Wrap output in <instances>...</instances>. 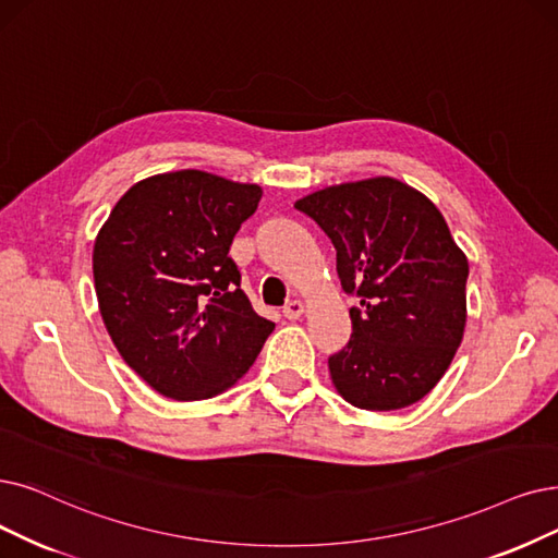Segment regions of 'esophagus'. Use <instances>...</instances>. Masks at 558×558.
I'll return each instance as SVG.
<instances>
[{"label":"esophagus","mask_w":558,"mask_h":558,"mask_svg":"<svg viewBox=\"0 0 558 558\" xmlns=\"http://www.w3.org/2000/svg\"><path fill=\"white\" fill-rule=\"evenodd\" d=\"M302 314H304V304L300 300H291L283 306V316L288 320H298Z\"/></svg>","instance_id":"34e87169"}]
</instances>
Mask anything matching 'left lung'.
I'll return each instance as SVG.
<instances>
[{
    "label": "left lung",
    "mask_w": 558,
    "mask_h": 558,
    "mask_svg": "<svg viewBox=\"0 0 558 558\" xmlns=\"http://www.w3.org/2000/svg\"><path fill=\"white\" fill-rule=\"evenodd\" d=\"M331 240L350 308V341L329 354L339 393L389 412L426 396L462 341L470 265L441 213L396 178H368L295 204Z\"/></svg>",
    "instance_id": "obj_1"
}]
</instances>
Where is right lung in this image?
Masks as SVG:
<instances>
[{
	"instance_id": "add662e5",
	"label": "right lung",
	"mask_w": 558,
	"mask_h": 558,
	"mask_svg": "<svg viewBox=\"0 0 558 558\" xmlns=\"http://www.w3.org/2000/svg\"><path fill=\"white\" fill-rule=\"evenodd\" d=\"M260 202L258 185L183 169L132 185L94 247L111 341L144 383L204 400L250 371L275 323L240 288L231 242Z\"/></svg>"
}]
</instances>
